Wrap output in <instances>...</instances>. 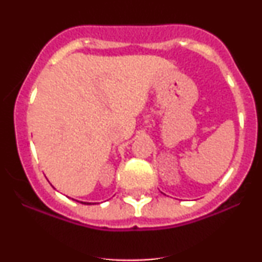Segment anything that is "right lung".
Returning a JSON list of instances; mask_svg holds the SVG:
<instances>
[{
  "label": "right lung",
  "instance_id": "1",
  "mask_svg": "<svg viewBox=\"0 0 262 262\" xmlns=\"http://www.w3.org/2000/svg\"><path fill=\"white\" fill-rule=\"evenodd\" d=\"M81 203H82V204H91L90 202H81Z\"/></svg>",
  "mask_w": 262,
  "mask_h": 262
}]
</instances>
